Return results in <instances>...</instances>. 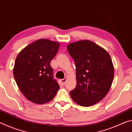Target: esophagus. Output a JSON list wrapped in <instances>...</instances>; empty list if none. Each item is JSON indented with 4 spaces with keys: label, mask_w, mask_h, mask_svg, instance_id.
<instances>
[{
    "label": "esophagus",
    "mask_w": 132,
    "mask_h": 132,
    "mask_svg": "<svg viewBox=\"0 0 132 132\" xmlns=\"http://www.w3.org/2000/svg\"><path fill=\"white\" fill-rule=\"evenodd\" d=\"M66 79H67V78H64V79H61V80H60V81H61L63 85L65 84V82H66Z\"/></svg>",
    "instance_id": "esophagus-1"
}]
</instances>
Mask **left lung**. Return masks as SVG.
Listing matches in <instances>:
<instances>
[{
  "instance_id": "8db88e82",
  "label": "left lung",
  "mask_w": 132,
  "mask_h": 132,
  "mask_svg": "<svg viewBox=\"0 0 132 132\" xmlns=\"http://www.w3.org/2000/svg\"><path fill=\"white\" fill-rule=\"evenodd\" d=\"M67 49L76 68V86L70 92L75 103L89 107L107 95L114 78V66L108 52L89 40L69 44Z\"/></svg>"
}]
</instances>
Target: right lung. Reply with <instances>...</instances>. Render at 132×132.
Returning <instances> with one entry per match:
<instances>
[{
  "mask_svg": "<svg viewBox=\"0 0 132 132\" xmlns=\"http://www.w3.org/2000/svg\"><path fill=\"white\" fill-rule=\"evenodd\" d=\"M59 47L58 42L40 39L23 48L16 57L14 78L23 95L33 103L51 101L59 89L51 66Z\"/></svg>",
  "mask_w": 132,
  "mask_h": 132,
  "instance_id": "1",
  "label": "right lung"
}]
</instances>
